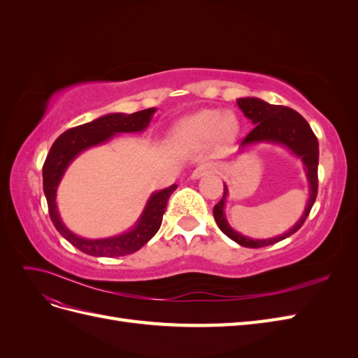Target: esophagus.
<instances>
[{
	"label": "esophagus",
	"instance_id": "obj_1",
	"mask_svg": "<svg viewBox=\"0 0 358 358\" xmlns=\"http://www.w3.org/2000/svg\"><path fill=\"white\" fill-rule=\"evenodd\" d=\"M210 171H212V166H210V164H201V166H199L196 170L192 171L191 178H192V179H200V178L204 176V175H209Z\"/></svg>",
	"mask_w": 358,
	"mask_h": 358
}]
</instances>
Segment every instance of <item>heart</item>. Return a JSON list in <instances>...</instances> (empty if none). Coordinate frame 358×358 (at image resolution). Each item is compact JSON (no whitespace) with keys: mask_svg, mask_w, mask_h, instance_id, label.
Segmentation results:
<instances>
[{"mask_svg":"<svg viewBox=\"0 0 358 358\" xmlns=\"http://www.w3.org/2000/svg\"><path fill=\"white\" fill-rule=\"evenodd\" d=\"M237 119L233 113H221L218 110H201L180 121L173 127V145H200L212 137L229 142L237 134Z\"/></svg>","mask_w":358,"mask_h":358,"instance_id":"obj_1","label":"heart"}]
</instances>
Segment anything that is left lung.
I'll return each instance as SVG.
<instances>
[{
    "label": "left lung",
    "instance_id": "8db88e82",
    "mask_svg": "<svg viewBox=\"0 0 358 358\" xmlns=\"http://www.w3.org/2000/svg\"><path fill=\"white\" fill-rule=\"evenodd\" d=\"M237 106L241 107L243 115L248 119H251L252 124L255 125L252 131L243 138L241 146L245 148L248 145L263 142L282 145L301 159L303 164H305L306 176L309 180V200L301 218L296 222V225H292L287 233L276 237H270V239H251V237H246L231 229L224 215L225 199L229 196V189H227V185H224V196L220 200V203H216L213 208V218L216 224H218L221 231L225 236H229L231 241L239 243L241 246L263 248L268 245H275L280 241L287 239L291 234H294L300 227L305 224L306 218L309 216V212L313 203H315L318 194V140L317 136L313 134L309 124L306 122V119L296 110L289 109V107L268 104L259 99H254V96L239 99L237 100Z\"/></svg>",
    "mask_w": 358,
    "mask_h": 358
}]
</instances>
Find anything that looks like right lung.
<instances>
[{"mask_svg": "<svg viewBox=\"0 0 358 358\" xmlns=\"http://www.w3.org/2000/svg\"><path fill=\"white\" fill-rule=\"evenodd\" d=\"M157 112L155 107L140 110L131 115L110 113L104 115L92 122L74 127L62 133L53 142L43 164V191L48 200L50 220L59 234L79 249L94 257H122L138 251L159 230L162 215L166 212L170 196L178 188L171 185L166 189L154 192L146 203V208L137 224L131 230L109 239H83L71 233L59 218L57 208V189L70 162L85 149L101 145L119 133H138L146 129L150 119Z\"/></svg>", "mask_w": 358, "mask_h": 358, "instance_id": "obj_1", "label": "right lung"}]
</instances>
